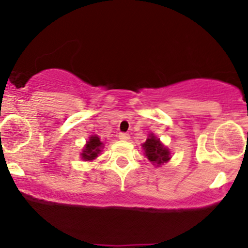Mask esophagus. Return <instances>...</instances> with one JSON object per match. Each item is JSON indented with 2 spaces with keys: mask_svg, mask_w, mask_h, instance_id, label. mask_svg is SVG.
I'll use <instances>...</instances> for the list:
<instances>
[{
  "mask_svg": "<svg viewBox=\"0 0 248 248\" xmlns=\"http://www.w3.org/2000/svg\"><path fill=\"white\" fill-rule=\"evenodd\" d=\"M119 139L122 141H128L130 139V136H129V134H127V133H120L119 134Z\"/></svg>",
  "mask_w": 248,
  "mask_h": 248,
  "instance_id": "1",
  "label": "esophagus"
}]
</instances>
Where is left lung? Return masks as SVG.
I'll return each instance as SVG.
<instances>
[{
    "mask_svg": "<svg viewBox=\"0 0 248 248\" xmlns=\"http://www.w3.org/2000/svg\"><path fill=\"white\" fill-rule=\"evenodd\" d=\"M142 148H143L148 160L155 164L156 167L167 163L171 158L170 157V150L167 147H164L161 143L160 139L156 138L154 134H150L148 136L146 142L142 144Z\"/></svg>",
    "mask_w": 248,
    "mask_h": 248,
    "instance_id": "1",
    "label": "left lung"
}]
</instances>
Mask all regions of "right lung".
Listing matches in <instances>:
<instances>
[{
	"label": "right lung",
	"mask_w": 248,
	"mask_h": 248,
	"mask_svg": "<svg viewBox=\"0 0 248 248\" xmlns=\"http://www.w3.org/2000/svg\"><path fill=\"white\" fill-rule=\"evenodd\" d=\"M102 146H104V143L98 138V135L90 136L86 146L84 147L82 153L80 154L81 158L85 161H93L94 158L98 157V154H100Z\"/></svg>",
	"instance_id": "right-lung-1"
}]
</instances>
